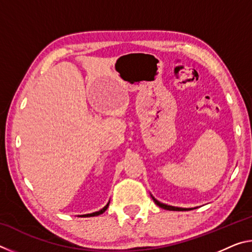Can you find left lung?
<instances>
[{"instance_id": "left-lung-1", "label": "left lung", "mask_w": 252, "mask_h": 252, "mask_svg": "<svg viewBox=\"0 0 252 252\" xmlns=\"http://www.w3.org/2000/svg\"><path fill=\"white\" fill-rule=\"evenodd\" d=\"M152 197V195H151ZM153 201L156 202L157 206H159L162 209H165V210H170V211H188V210H191V209H188V208H178V207H172V206H168V204H164V203H161L160 201H158L157 199H155L152 197Z\"/></svg>"}]
</instances>
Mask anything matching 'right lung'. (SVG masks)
<instances>
[{
    "instance_id": "obj_1",
    "label": "right lung",
    "mask_w": 252,
    "mask_h": 252,
    "mask_svg": "<svg viewBox=\"0 0 252 252\" xmlns=\"http://www.w3.org/2000/svg\"><path fill=\"white\" fill-rule=\"evenodd\" d=\"M109 203H110V201L108 202V204H106V206H105L104 208H102L101 210H99V211L93 212V213H88V215H82V216H80V217H95V216L102 215V213H103V212L106 210V209H108V207H109Z\"/></svg>"
}]
</instances>
